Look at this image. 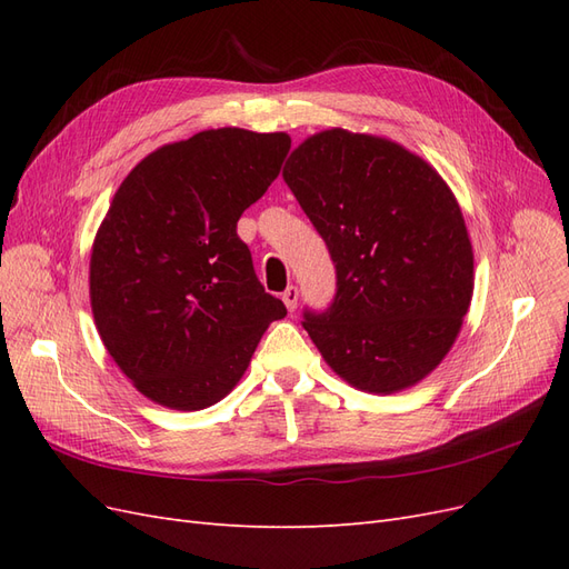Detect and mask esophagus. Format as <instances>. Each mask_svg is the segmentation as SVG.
Segmentation results:
<instances>
[{
    "label": "esophagus",
    "instance_id": "obj_1",
    "mask_svg": "<svg viewBox=\"0 0 569 569\" xmlns=\"http://www.w3.org/2000/svg\"><path fill=\"white\" fill-rule=\"evenodd\" d=\"M282 301L287 306V311H295L297 308V301H299V289L295 284H289L284 291H282Z\"/></svg>",
    "mask_w": 569,
    "mask_h": 569
}]
</instances>
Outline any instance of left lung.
Returning <instances> with one entry per match:
<instances>
[{
	"label": "left lung",
	"instance_id": "obj_1",
	"mask_svg": "<svg viewBox=\"0 0 569 569\" xmlns=\"http://www.w3.org/2000/svg\"><path fill=\"white\" fill-rule=\"evenodd\" d=\"M282 178L330 249L337 291L303 330L339 377L375 393L418 385L468 313V228L437 170L385 137L332 128L308 137Z\"/></svg>",
	"mask_w": 569,
	"mask_h": 569
}]
</instances>
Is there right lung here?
Returning a JSON list of instances; mask_svg holds the SVG:
<instances>
[{
  "mask_svg": "<svg viewBox=\"0 0 569 569\" xmlns=\"http://www.w3.org/2000/svg\"><path fill=\"white\" fill-rule=\"evenodd\" d=\"M284 132L203 130L120 182L90 258L101 341L147 399L201 410L228 396L272 320L237 220L280 176Z\"/></svg>",
  "mask_w": 569,
  "mask_h": 569,
  "instance_id": "right-lung-1",
  "label": "right lung"
}]
</instances>
